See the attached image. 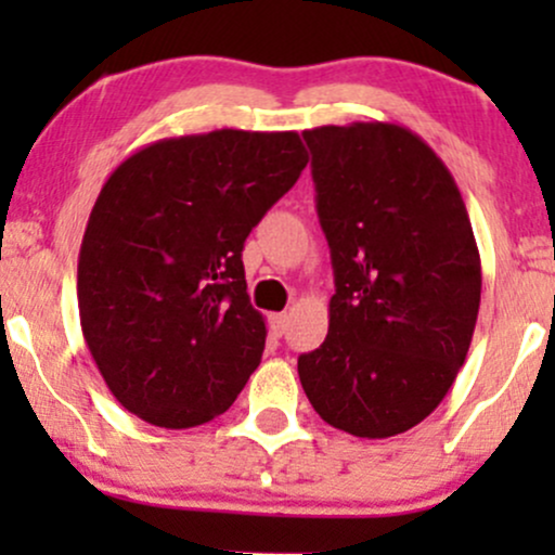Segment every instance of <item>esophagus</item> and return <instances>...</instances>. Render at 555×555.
Returning a JSON list of instances; mask_svg holds the SVG:
<instances>
[{
	"label": "esophagus",
	"instance_id": "1",
	"mask_svg": "<svg viewBox=\"0 0 555 555\" xmlns=\"http://www.w3.org/2000/svg\"><path fill=\"white\" fill-rule=\"evenodd\" d=\"M269 323H271L273 336H282L284 331H286V323H289V315H286V313H273L269 318Z\"/></svg>",
	"mask_w": 555,
	"mask_h": 555
}]
</instances>
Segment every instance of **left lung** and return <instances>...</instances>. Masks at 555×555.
I'll list each match as a JSON object with an SVG mask.
<instances>
[{
	"label": "left lung",
	"mask_w": 555,
	"mask_h": 555,
	"mask_svg": "<svg viewBox=\"0 0 555 555\" xmlns=\"http://www.w3.org/2000/svg\"><path fill=\"white\" fill-rule=\"evenodd\" d=\"M336 292L328 334L299 354V384L358 438L415 428L441 404L473 341L480 253L436 151L391 122L302 132Z\"/></svg>",
	"instance_id": "obj_1"
}]
</instances>
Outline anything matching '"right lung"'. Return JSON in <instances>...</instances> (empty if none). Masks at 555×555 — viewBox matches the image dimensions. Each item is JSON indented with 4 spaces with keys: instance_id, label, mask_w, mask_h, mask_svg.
I'll return each mask as SVG.
<instances>
[{
    "instance_id": "add662e5",
    "label": "right lung",
    "mask_w": 555,
    "mask_h": 555,
    "mask_svg": "<svg viewBox=\"0 0 555 555\" xmlns=\"http://www.w3.org/2000/svg\"><path fill=\"white\" fill-rule=\"evenodd\" d=\"M305 164L297 132L214 130L156 140L112 171L82 234L78 308L127 412L180 430L232 406L266 347L242 247Z\"/></svg>"
}]
</instances>
